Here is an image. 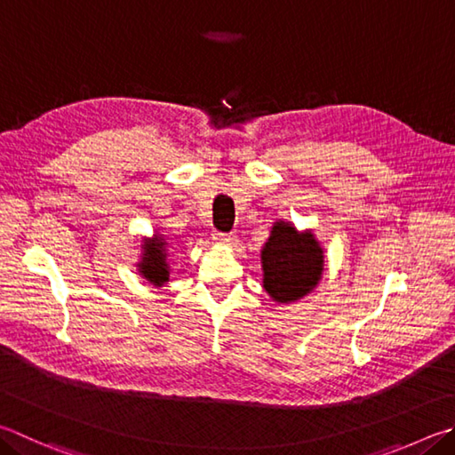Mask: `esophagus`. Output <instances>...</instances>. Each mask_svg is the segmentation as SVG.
Masks as SVG:
<instances>
[{
    "label": "esophagus",
    "instance_id": "obj_1",
    "mask_svg": "<svg viewBox=\"0 0 455 455\" xmlns=\"http://www.w3.org/2000/svg\"><path fill=\"white\" fill-rule=\"evenodd\" d=\"M212 241H214V244L230 246V244L236 243V236L235 235H227V233H214L212 235Z\"/></svg>",
    "mask_w": 455,
    "mask_h": 455
}]
</instances>
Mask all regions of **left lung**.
I'll use <instances>...</instances> for the list:
<instances>
[{
  "label": "left lung",
  "instance_id": "left-lung-1",
  "mask_svg": "<svg viewBox=\"0 0 455 455\" xmlns=\"http://www.w3.org/2000/svg\"><path fill=\"white\" fill-rule=\"evenodd\" d=\"M262 286L278 304L299 302L322 280L324 249L312 230H299L292 222L276 220L260 251Z\"/></svg>",
  "mask_w": 455,
  "mask_h": 455
}]
</instances>
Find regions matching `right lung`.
<instances>
[{
    "label": "right lung",
    "instance_id": "1",
    "mask_svg": "<svg viewBox=\"0 0 455 455\" xmlns=\"http://www.w3.org/2000/svg\"><path fill=\"white\" fill-rule=\"evenodd\" d=\"M137 270L141 278L155 288L169 283V238L155 233L151 238H143L141 259L137 262Z\"/></svg>",
    "mask_w": 455,
    "mask_h": 455
}]
</instances>
